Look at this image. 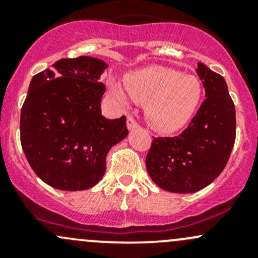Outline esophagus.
<instances>
[{
    "label": "esophagus",
    "mask_w": 258,
    "mask_h": 258,
    "mask_svg": "<svg viewBox=\"0 0 258 258\" xmlns=\"http://www.w3.org/2000/svg\"><path fill=\"white\" fill-rule=\"evenodd\" d=\"M127 128H128L130 131H132V130L135 128H139V123H137L132 117H128V118H127Z\"/></svg>",
    "instance_id": "obj_1"
}]
</instances>
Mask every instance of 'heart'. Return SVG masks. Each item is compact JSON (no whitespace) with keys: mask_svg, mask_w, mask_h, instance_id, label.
Listing matches in <instances>:
<instances>
[{"mask_svg":"<svg viewBox=\"0 0 258 258\" xmlns=\"http://www.w3.org/2000/svg\"><path fill=\"white\" fill-rule=\"evenodd\" d=\"M110 92L122 106L128 103L127 95L135 102L146 103V119L162 134H172L186 126L202 100V85L197 77L161 66L146 67L128 75L124 90L111 82Z\"/></svg>","mask_w":258,"mask_h":258,"instance_id":"b5f03b06","label":"heart"}]
</instances>
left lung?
Masks as SVG:
<instances>
[{
  "mask_svg": "<svg viewBox=\"0 0 258 258\" xmlns=\"http://www.w3.org/2000/svg\"><path fill=\"white\" fill-rule=\"evenodd\" d=\"M206 100L181 135L153 139L146 156L152 181L168 192L194 194L220 176L236 139V111L226 81L199 62Z\"/></svg>",
  "mask_w": 258,
  "mask_h": 258,
  "instance_id": "1",
  "label": "left lung"
}]
</instances>
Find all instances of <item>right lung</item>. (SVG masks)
<instances>
[{
	"mask_svg": "<svg viewBox=\"0 0 258 258\" xmlns=\"http://www.w3.org/2000/svg\"><path fill=\"white\" fill-rule=\"evenodd\" d=\"M32 77L21 110V145L45 183L62 191H83L98 183L106 156L126 139V117L101 113L107 63L80 56L62 58Z\"/></svg>",
	"mask_w": 258,
	"mask_h": 258,
	"instance_id": "add662e5",
	"label": "right lung"
}]
</instances>
